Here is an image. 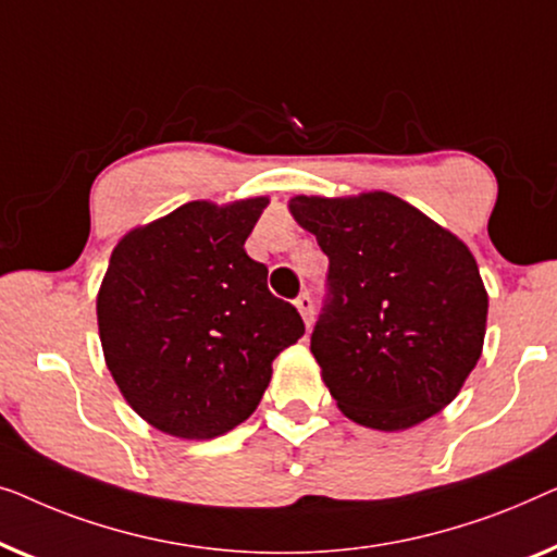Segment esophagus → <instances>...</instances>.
I'll return each mask as SVG.
<instances>
[{
    "label": "esophagus",
    "instance_id": "obj_1",
    "mask_svg": "<svg viewBox=\"0 0 557 557\" xmlns=\"http://www.w3.org/2000/svg\"><path fill=\"white\" fill-rule=\"evenodd\" d=\"M295 305H297V310H300L305 325L310 327V325H312V315H315V310H312V297H310L308 293H302V295L295 300Z\"/></svg>",
    "mask_w": 557,
    "mask_h": 557
}]
</instances>
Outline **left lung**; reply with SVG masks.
Segmentation results:
<instances>
[{
  "instance_id": "1",
  "label": "left lung",
  "mask_w": 557,
  "mask_h": 557,
  "mask_svg": "<svg viewBox=\"0 0 557 557\" xmlns=\"http://www.w3.org/2000/svg\"><path fill=\"white\" fill-rule=\"evenodd\" d=\"M289 211L327 255L310 350L341 411L398 432L451 404L487 323V293L465 242L386 191L297 197Z\"/></svg>"
}]
</instances>
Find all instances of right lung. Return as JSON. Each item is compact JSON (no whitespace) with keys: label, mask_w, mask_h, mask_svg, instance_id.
Returning a JSON list of instances; mask_svg holds the SVG:
<instances>
[{"label":"right lung","mask_w":557,"mask_h":557,"mask_svg":"<svg viewBox=\"0 0 557 557\" xmlns=\"http://www.w3.org/2000/svg\"><path fill=\"white\" fill-rule=\"evenodd\" d=\"M268 199L189 201L119 242L98 293L108 371L138 417L214 438L249 419L272 360L302 338L295 305L245 252Z\"/></svg>","instance_id":"obj_1"}]
</instances>
